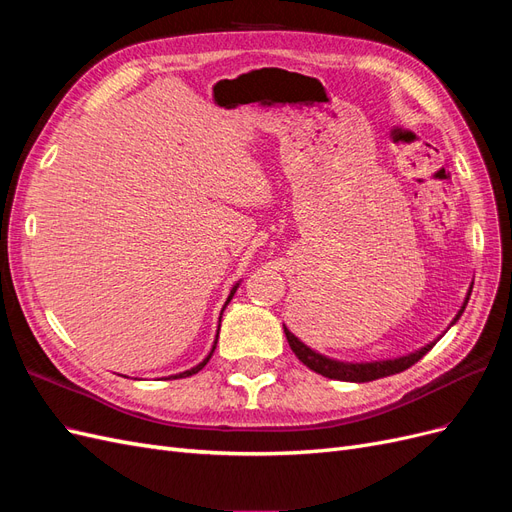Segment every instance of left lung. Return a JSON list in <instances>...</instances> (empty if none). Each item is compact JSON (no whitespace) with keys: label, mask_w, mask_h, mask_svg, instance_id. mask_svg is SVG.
<instances>
[{"label":"left lung","mask_w":512,"mask_h":512,"mask_svg":"<svg viewBox=\"0 0 512 512\" xmlns=\"http://www.w3.org/2000/svg\"><path fill=\"white\" fill-rule=\"evenodd\" d=\"M470 294H472V288L468 290L466 294V301H463L461 309L457 312V316L453 318L451 327L453 324L461 318L463 309H466L468 301H470ZM284 333H286V339L288 344L292 348V352L299 356V361L303 365H307L312 371H316V374L324 376V378H331V380H344V382H371V380H378V378H386V376H393V374H399V371H404L408 367H412L416 361H421L423 356L436 346V342H429L427 346L418 348L410 354H404V356H397V359H386V361H369V363H348V361H337V359H331V356H324L316 350H312L309 346H305L301 339L290 333L286 329L284 324Z\"/></svg>","instance_id":"1"}]
</instances>
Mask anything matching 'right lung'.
Listing matches in <instances>:
<instances>
[{
	"label": "right lung",
	"mask_w": 512,
	"mask_h": 512,
	"mask_svg": "<svg viewBox=\"0 0 512 512\" xmlns=\"http://www.w3.org/2000/svg\"><path fill=\"white\" fill-rule=\"evenodd\" d=\"M237 288H239V282L235 284V286H232V290H230V294H228V299H226V303H224V307H222V312H224V309H226V305L230 303V299L232 297H235V292H237ZM220 320H222V314H220ZM218 335H220V329H218ZM218 335H215V342H213V348H211V352L205 356V359L203 361H200L196 367H192V369H188V371H181V374H175V376H168V378H188V376H192V374H198V371L200 369H203L207 363H209V359H211V354H213V350H215V344H218Z\"/></svg>",
	"instance_id": "right-lung-1"
}]
</instances>
